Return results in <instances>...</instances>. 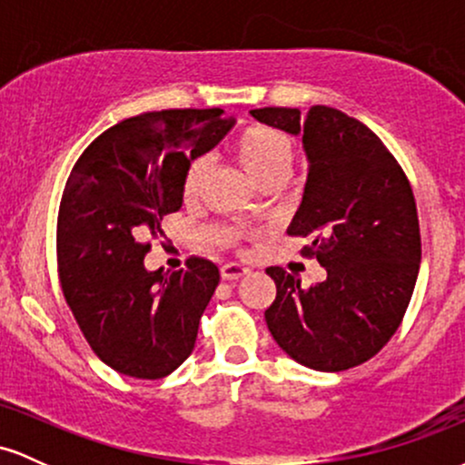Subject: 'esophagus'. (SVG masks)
Segmentation results:
<instances>
[{"label":"esophagus","mask_w":465,"mask_h":465,"mask_svg":"<svg viewBox=\"0 0 465 465\" xmlns=\"http://www.w3.org/2000/svg\"><path fill=\"white\" fill-rule=\"evenodd\" d=\"M247 273H249V266L247 264L227 262V264L221 266L223 280H238V277H244Z\"/></svg>","instance_id":"obj_1"}]
</instances>
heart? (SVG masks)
<instances>
[{
    "label": "heart",
    "instance_id": "obj_1",
    "mask_svg": "<svg viewBox=\"0 0 465 465\" xmlns=\"http://www.w3.org/2000/svg\"><path fill=\"white\" fill-rule=\"evenodd\" d=\"M233 154L244 165L249 174H253L260 183L269 181H284L291 173L292 148L291 137L284 131L273 129L266 124L244 126L233 140ZM207 177V159H192L188 170L183 174V196L185 201H194L201 194L203 183Z\"/></svg>",
    "mask_w": 465,
    "mask_h": 465
}]
</instances>
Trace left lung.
I'll list each match as a JSON object with an SVG mask.
<instances>
[{"instance_id": "obj_1", "label": "left lung", "mask_w": 465, "mask_h": 465, "mask_svg": "<svg viewBox=\"0 0 465 465\" xmlns=\"http://www.w3.org/2000/svg\"><path fill=\"white\" fill-rule=\"evenodd\" d=\"M251 115L302 135L308 157L303 201L288 236L328 271L303 288L282 266L264 319L282 350L303 367L345 371L370 361L396 334L421 260L418 207L402 165L376 133L332 106H264Z\"/></svg>"}]
</instances>
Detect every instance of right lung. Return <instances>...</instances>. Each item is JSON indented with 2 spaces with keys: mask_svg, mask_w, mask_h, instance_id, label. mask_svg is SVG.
I'll list each match as a JSON object with an SVG mask.
<instances>
[{
  "mask_svg": "<svg viewBox=\"0 0 465 465\" xmlns=\"http://www.w3.org/2000/svg\"><path fill=\"white\" fill-rule=\"evenodd\" d=\"M233 126L223 109H168L111 126L84 148L63 190L56 260L63 295L89 348L111 370L159 381L192 354L218 266L192 255L146 271L163 216L181 210L190 162Z\"/></svg>",
  "mask_w": 465,
  "mask_h": 465,
  "instance_id": "1",
  "label": "right lung"
}]
</instances>
